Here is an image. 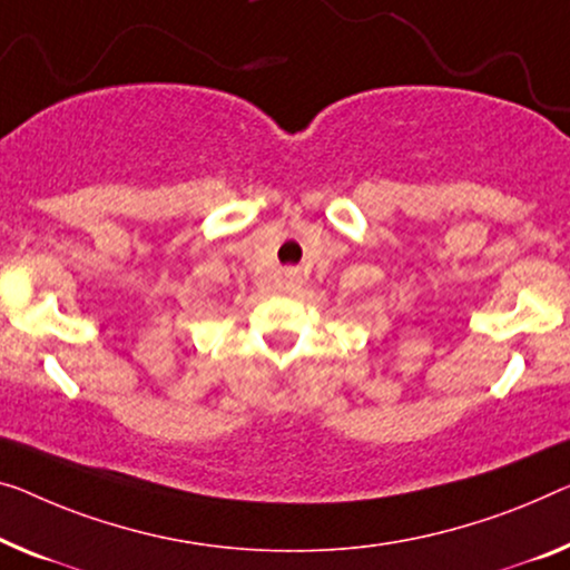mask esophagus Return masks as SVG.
Listing matches in <instances>:
<instances>
[{"label":"esophagus","mask_w":570,"mask_h":570,"mask_svg":"<svg viewBox=\"0 0 570 570\" xmlns=\"http://www.w3.org/2000/svg\"><path fill=\"white\" fill-rule=\"evenodd\" d=\"M284 286L288 288V292H292V288L299 286V274H296L294 268H288L286 274H284Z\"/></svg>","instance_id":"1"}]
</instances>
